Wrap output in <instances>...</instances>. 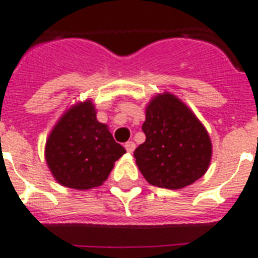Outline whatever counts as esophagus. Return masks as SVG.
Instances as JSON below:
<instances>
[{
    "label": "esophagus",
    "instance_id": "esophagus-1",
    "mask_svg": "<svg viewBox=\"0 0 258 258\" xmlns=\"http://www.w3.org/2000/svg\"><path fill=\"white\" fill-rule=\"evenodd\" d=\"M125 149H126L127 153H133L134 149H136V144H134L133 141H127L126 144H125Z\"/></svg>",
    "mask_w": 258,
    "mask_h": 258
}]
</instances>
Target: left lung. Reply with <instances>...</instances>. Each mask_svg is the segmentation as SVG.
Segmentation results:
<instances>
[{"mask_svg": "<svg viewBox=\"0 0 258 258\" xmlns=\"http://www.w3.org/2000/svg\"><path fill=\"white\" fill-rule=\"evenodd\" d=\"M142 132L146 141L134 150V158L150 184L179 190L206 174L212 154L210 136L175 96H155Z\"/></svg>", "mask_w": 258, "mask_h": 258, "instance_id": "left-lung-1", "label": "left lung"}]
</instances>
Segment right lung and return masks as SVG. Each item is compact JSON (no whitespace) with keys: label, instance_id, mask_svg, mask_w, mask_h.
I'll list each match as a JSON object with an SVG mask.
<instances>
[{"label":"right lung","instance_id":"right-lung-1","mask_svg":"<svg viewBox=\"0 0 258 258\" xmlns=\"http://www.w3.org/2000/svg\"><path fill=\"white\" fill-rule=\"evenodd\" d=\"M124 153L106 125L97 121L91 101L68 109L46 142V161L54 178L76 190L101 186Z\"/></svg>","mask_w":258,"mask_h":258}]
</instances>
